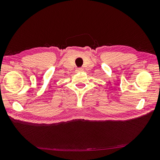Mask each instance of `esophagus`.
I'll return each instance as SVG.
<instances>
[{"label": "esophagus", "mask_w": 160, "mask_h": 160, "mask_svg": "<svg viewBox=\"0 0 160 160\" xmlns=\"http://www.w3.org/2000/svg\"><path fill=\"white\" fill-rule=\"evenodd\" d=\"M82 71H83L82 68H76V72H82Z\"/></svg>", "instance_id": "obj_1"}]
</instances>
